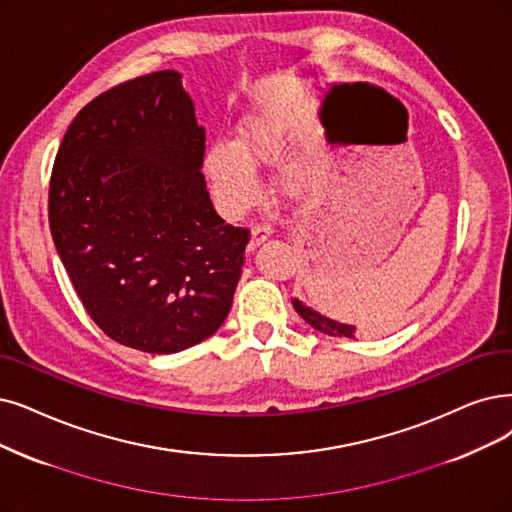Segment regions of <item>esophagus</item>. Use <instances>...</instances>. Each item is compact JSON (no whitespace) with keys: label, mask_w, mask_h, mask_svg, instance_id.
Returning <instances> with one entry per match:
<instances>
[{"label":"esophagus","mask_w":512,"mask_h":512,"mask_svg":"<svg viewBox=\"0 0 512 512\" xmlns=\"http://www.w3.org/2000/svg\"><path fill=\"white\" fill-rule=\"evenodd\" d=\"M271 237V227H267V224H254L252 227V248H256V245H260L262 241H267Z\"/></svg>","instance_id":"esophagus-1"}]
</instances>
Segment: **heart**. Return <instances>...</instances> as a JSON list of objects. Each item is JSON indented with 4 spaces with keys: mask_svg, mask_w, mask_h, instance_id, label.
Listing matches in <instances>:
<instances>
[{
    "mask_svg": "<svg viewBox=\"0 0 512 512\" xmlns=\"http://www.w3.org/2000/svg\"><path fill=\"white\" fill-rule=\"evenodd\" d=\"M288 130V119L264 113L243 121L237 142L218 140L210 145L203 163H206L210 185L224 210L237 214L250 208L258 199L260 182L256 168L281 157ZM306 182H309V172L302 163H290L283 168L281 185L285 191L300 193Z\"/></svg>",
    "mask_w": 512,
    "mask_h": 512,
    "instance_id": "obj_1",
    "label": "heart"
}]
</instances>
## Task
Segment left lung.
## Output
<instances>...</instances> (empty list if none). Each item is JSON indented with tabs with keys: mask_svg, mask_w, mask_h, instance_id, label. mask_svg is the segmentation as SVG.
I'll return each instance as SVG.
<instances>
[{
	"mask_svg": "<svg viewBox=\"0 0 512 512\" xmlns=\"http://www.w3.org/2000/svg\"><path fill=\"white\" fill-rule=\"evenodd\" d=\"M292 304H294L296 313H298L306 323H309L311 327H315V330H319L321 334L340 336V338H342V336H344V338L365 336V332H367V334H378V332H374V330H365V327H357V325H351V323H340V321H336V319L325 317V315L313 311L311 306H304L298 298H292Z\"/></svg>",
	"mask_w": 512,
	"mask_h": 512,
	"instance_id": "8db88e82",
	"label": "left lung"
}]
</instances>
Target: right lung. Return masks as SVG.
<instances>
[{"label": "right lung", "mask_w": 512, "mask_h": 512, "mask_svg": "<svg viewBox=\"0 0 512 512\" xmlns=\"http://www.w3.org/2000/svg\"><path fill=\"white\" fill-rule=\"evenodd\" d=\"M203 153L206 130L172 69L96 96L58 147L56 252L92 321L130 349L185 351L231 311L250 231L216 214Z\"/></svg>", "instance_id": "1"}]
</instances>
